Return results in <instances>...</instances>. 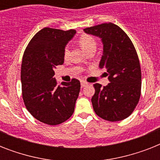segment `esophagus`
I'll list each match as a JSON object with an SVG mask.
<instances>
[{
    "instance_id": "esophagus-1",
    "label": "esophagus",
    "mask_w": 160,
    "mask_h": 160,
    "mask_svg": "<svg viewBox=\"0 0 160 160\" xmlns=\"http://www.w3.org/2000/svg\"><path fill=\"white\" fill-rule=\"evenodd\" d=\"M80 84H81V87L82 88L85 87V86L88 85V83L85 82V81H84V80H81V81H80Z\"/></svg>"
}]
</instances>
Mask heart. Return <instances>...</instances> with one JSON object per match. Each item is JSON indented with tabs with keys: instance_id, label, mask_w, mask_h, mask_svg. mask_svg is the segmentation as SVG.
<instances>
[{
	"instance_id": "b5f03b06",
	"label": "heart",
	"mask_w": 160,
	"mask_h": 160,
	"mask_svg": "<svg viewBox=\"0 0 160 160\" xmlns=\"http://www.w3.org/2000/svg\"><path fill=\"white\" fill-rule=\"evenodd\" d=\"M79 44L86 53L91 50H96V46H97L95 38L90 35H86V34L80 36V39H79ZM68 55H69V49L68 47H65V51H64V55L66 57Z\"/></svg>"
}]
</instances>
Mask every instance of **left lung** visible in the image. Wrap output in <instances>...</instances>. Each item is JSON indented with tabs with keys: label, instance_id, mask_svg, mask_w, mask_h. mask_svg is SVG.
Here are the masks:
<instances>
[{
	"label": "left lung",
	"instance_id": "left-lung-1",
	"mask_svg": "<svg viewBox=\"0 0 160 160\" xmlns=\"http://www.w3.org/2000/svg\"><path fill=\"white\" fill-rule=\"evenodd\" d=\"M84 31L101 39L100 68L106 70L105 74L110 81L104 87L94 84L93 109L98 116L108 121L126 119L141 95V70L134 45L127 34L111 22L88 27Z\"/></svg>",
	"mask_w": 160,
	"mask_h": 160
}]
</instances>
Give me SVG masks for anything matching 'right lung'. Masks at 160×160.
I'll return each instance as SVG.
<instances>
[{"mask_svg":"<svg viewBox=\"0 0 160 160\" xmlns=\"http://www.w3.org/2000/svg\"><path fill=\"white\" fill-rule=\"evenodd\" d=\"M75 33L72 29L46 27L33 36L24 52L21 72L24 103L31 115L44 124H61L75 110L80 82L72 79L58 85L54 70L64 63L65 47Z\"/></svg>","mask_w":160,"mask_h":160,"instance_id":"1","label":"right lung"}]
</instances>
